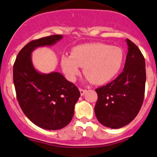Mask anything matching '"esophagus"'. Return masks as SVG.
<instances>
[{
    "label": "esophagus",
    "instance_id": "esophagus-1",
    "mask_svg": "<svg viewBox=\"0 0 157 157\" xmlns=\"http://www.w3.org/2000/svg\"><path fill=\"white\" fill-rule=\"evenodd\" d=\"M80 95H81V96H82V95H84V94L86 92V90L80 89Z\"/></svg>",
    "mask_w": 157,
    "mask_h": 157
}]
</instances>
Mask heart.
I'll return each mask as SVG.
<instances>
[{"mask_svg":"<svg viewBox=\"0 0 157 157\" xmlns=\"http://www.w3.org/2000/svg\"><path fill=\"white\" fill-rule=\"evenodd\" d=\"M124 59L122 48L117 46L94 43L75 47L71 55L61 57L63 71L70 81H75L83 66L88 80L102 84L113 78L121 68Z\"/></svg>","mask_w":157,"mask_h":157,"instance_id":"b5f03b06","label":"heart"}]
</instances>
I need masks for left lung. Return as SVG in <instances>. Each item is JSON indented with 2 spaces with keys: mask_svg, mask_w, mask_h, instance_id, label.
<instances>
[{
  "mask_svg": "<svg viewBox=\"0 0 157 157\" xmlns=\"http://www.w3.org/2000/svg\"><path fill=\"white\" fill-rule=\"evenodd\" d=\"M128 52L123 71L114 80L96 89L94 112L98 121L110 128H120L138 114L145 95V62L137 46L126 39Z\"/></svg>",
  "mask_w": 157,
  "mask_h": 157,
  "instance_id": "1",
  "label": "left lung"
}]
</instances>
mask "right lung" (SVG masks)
<instances>
[{
  "mask_svg": "<svg viewBox=\"0 0 157 157\" xmlns=\"http://www.w3.org/2000/svg\"><path fill=\"white\" fill-rule=\"evenodd\" d=\"M62 38L63 35H55L31 41L19 52L13 66L16 95L23 112L35 125L49 131L63 128L71 122L80 93L60 73L37 71L32 53Z\"/></svg>",
  "mask_w": 157,
  "mask_h": 157,
  "instance_id": "right-lung-1",
  "label": "right lung"
}]
</instances>
